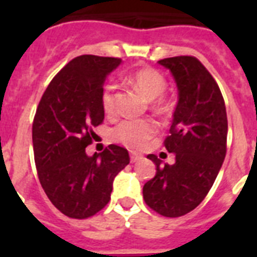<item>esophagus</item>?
I'll list each match as a JSON object with an SVG mask.
<instances>
[{
  "mask_svg": "<svg viewBox=\"0 0 257 257\" xmlns=\"http://www.w3.org/2000/svg\"><path fill=\"white\" fill-rule=\"evenodd\" d=\"M143 159H144V157L141 156V155H139V153H136V152L131 153V161H132V163H137V161H141Z\"/></svg>",
  "mask_w": 257,
  "mask_h": 257,
  "instance_id": "obj_1",
  "label": "esophagus"
}]
</instances>
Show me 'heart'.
Returning <instances> with one entry per match:
<instances>
[{
	"instance_id": "heart-1",
	"label": "heart",
	"mask_w": 257,
	"mask_h": 257,
	"mask_svg": "<svg viewBox=\"0 0 257 257\" xmlns=\"http://www.w3.org/2000/svg\"><path fill=\"white\" fill-rule=\"evenodd\" d=\"M131 81L141 94L148 100H160V96L167 88V80L163 74L152 68L137 70L131 77ZM101 104L105 113H113L114 110V85L108 82L101 92ZM156 132V125L149 120H122L116 125L113 131V137L118 143L126 145L129 148H140L145 144V141L152 137Z\"/></svg>"
}]
</instances>
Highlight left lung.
<instances>
[{
  "label": "left lung",
  "mask_w": 257,
  "mask_h": 257,
  "mask_svg": "<svg viewBox=\"0 0 257 257\" xmlns=\"http://www.w3.org/2000/svg\"><path fill=\"white\" fill-rule=\"evenodd\" d=\"M159 64L171 72L179 92L171 136L164 141L175 164L148 155L156 176L145 183L143 196L157 213L179 217L203 201L219 175L227 152V110L219 85L197 58L179 56Z\"/></svg>",
  "instance_id": "left-lung-1"
}]
</instances>
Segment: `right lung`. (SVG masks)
Segmentation results:
<instances>
[{"label":"right lung","mask_w":257,"mask_h":257,"mask_svg":"<svg viewBox=\"0 0 257 257\" xmlns=\"http://www.w3.org/2000/svg\"><path fill=\"white\" fill-rule=\"evenodd\" d=\"M120 58L84 54L68 62L46 88L34 116L37 173L54 207L72 219H86L109 203L113 180L129 164L128 151L110 144L86 155L93 126L104 120L101 92Z\"/></svg>","instance_id":"obj_1"}]
</instances>
